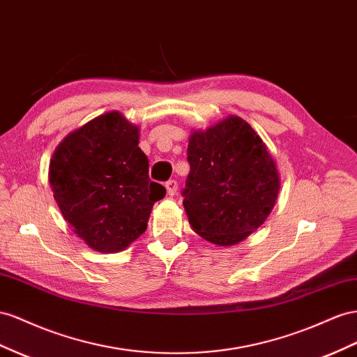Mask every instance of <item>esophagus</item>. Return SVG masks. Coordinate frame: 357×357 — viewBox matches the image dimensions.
Masks as SVG:
<instances>
[{"label": "esophagus", "instance_id": "obj_1", "mask_svg": "<svg viewBox=\"0 0 357 357\" xmlns=\"http://www.w3.org/2000/svg\"><path fill=\"white\" fill-rule=\"evenodd\" d=\"M165 188H167V192L169 197H174L177 194V189H178V183L176 180H168L165 183Z\"/></svg>", "mask_w": 357, "mask_h": 357}]
</instances>
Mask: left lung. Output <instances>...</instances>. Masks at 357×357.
Segmentation results:
<instances>
[{
	"label": "left lung",
	"instance_id": "obj_1",
	"mask_svg": "<svg viewBox=\"0 0 357 357\" xmlns=\"http://www.w3.org/2000/svg\"><path fill=\"white\" fill-rule=\"evenodd\" d=\"M190 165L183 206L192 229L207 242H242L271 215L279 172L266 144L240 117L229 115L190 135Z\"/></svg>",
	"mask_w": 357,
	"mask_h": 357
}]
</instances>
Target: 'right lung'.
I'll return each instance as SVG.
<instances>
[{
	"label": "right lung",
	"mask_w": 357,
	"mask_h": 357,
	"mask_svg": "<svg viewBox=\"0 0 357 357\" xmlns=\"http://www.w3.org/2000/svg\"><path fill=\"white\" fill-rule=\"evenodd\" d=\"M139 130L108 112L72 132L50 165L54 198L64 219L99 252H119L147 228L150 211L167 190L149 177Z\"/></svg>",
	"instance_id": "1"
}]
</instances>
